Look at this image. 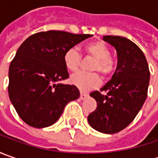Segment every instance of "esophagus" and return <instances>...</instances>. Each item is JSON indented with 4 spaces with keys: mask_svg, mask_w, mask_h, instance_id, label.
<instances>
[{
    "mask_svg": "<svg viewBox=\"0 0 158 158\" xmlns=\"http://www.w3.org/2000/svg\"><path fill=\"white\" fill-rule=\"evenodd\" d=\"M88 97H89V95L85 94V93H81V95H80V98H81L82 100L85 99V98H87Z\"/></svg>",
    "mask_w": 158,
    "mask_h": 158,
    "instance_id": "obj_1",
    "label": "esophagus"
}]
</instances>
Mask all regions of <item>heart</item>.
I'll list each match as a JSON object with an SVG mask.
<instances>
[{
	"mask_svg": "<svg viewBox=\"0 0 158 158\" xmlns=\"http://www.w3.org/2000/svg\"><path fill=\"white\" fill-rule=\"evenodd\" d=\"M84 50L88 55L95 59L91 64L90 69L98 71L104 77H108L112 75L115 69V60L111 56V50L106 43L103 41L91 42L85 46ZM63 60L66 68L74 72L78 69L81 64L82 56L76 47H71L64 53ZM70 82L80 90L88 91L98 88L101 84V79L96 72H78L71 76Z\"/></svg>",
	"mask_w": 158,
	"mask_h": 158,
	"instance_id": "1",
	"label": "heart"
}]
</instances>
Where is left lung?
Masks as SVG:
<instances>
[{
	"mask_svg": "<svg viewBox=\"0 0 158 158\" xmlns=\"http://www.w3.org/2000/svg\"><path fill=\"white\" fill-rule=\"evenodd\" d=\"M103 40L115 47L118 64L111 80L90 97L97 109L88 116L89 124L104 134H115L127 127L142 109L148 94L149 65L143 51L123 37L104 36Z\"/></svg>",
	"mask_w": 158,
	"mask_h": 158,
	"instance_id": "obj_1",
	"label": "left lung"
}]
</instances>
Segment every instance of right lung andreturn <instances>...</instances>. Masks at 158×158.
<instances>
[{"label": "right lung", "instance_id": "add662e5", "mask_svg": "<svg viewBox=\"0 0 158 158\" xmlns=\"http://www.w3.org/2000/svg\"><path fill=\"white\" fill-rule=\"evenodd\" d=\"M92 35L62 31H41L19 46L9 69V96L19 117L29 126L54 124L66 105L80 97L75 85L59 83L69 78L65 52Z\"/></svg>", "mask_w": 158, "mask_h": 158}]
</instances>
